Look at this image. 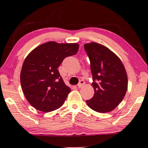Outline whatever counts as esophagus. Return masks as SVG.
<instances>
[{"mask_svg":"<svg viewBox=\"0 0 148 148\" xmlns=\"http://www.w3.org/2000/svg\"><path fill=\"white\" fill-rule=\"evenodd\" d=\"M84 84H85L84 81V80H81L80 82H79V84H77V87H78L79 88H81L83 86H84Z\"/></svg>","mask_w":148,"mask_h":148,"instance_id":"1","label":"esophagus"}]
</instances>
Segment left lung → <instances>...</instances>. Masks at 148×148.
Returning <instances> with one entry per match:
<instances>
[{
    "label": "left lung",
    "instance_id": "left-lung-1",
    "mask_svg": "<svg viewBox=\"0 0 148 148\" xmlns=\"http://www.w3.org/2000/svg\"><path fill=\"white\" fill-rule=\"evenodd\" d=\"M90 60L94 95L87 104L98 112L114 110L124 98L128 87L126 70L116 54L102 44H84Z\"/></svg>",
    "mask_w": 148,
    "mask_h": 148
}]
</instances>
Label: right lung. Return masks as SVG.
<instances>
[{"instance_id": "add662e5", "label": "right lung", "mask_w": 148, "mask_h": 148, "mask_svg": "<svg viewBox=\"0 0 148 148\" xmlns=\"http://www.w3.org/2000/svg\"><path fill=\"white\" fill-rule=\"evenodd\" d=\"M79 46L77 43L48 42L34 48L25 58L20 81L24 96L36 109L48 112L63 104L71 89L57 69L64 58L77 54Z\"/></svg>"}]
</instances>
